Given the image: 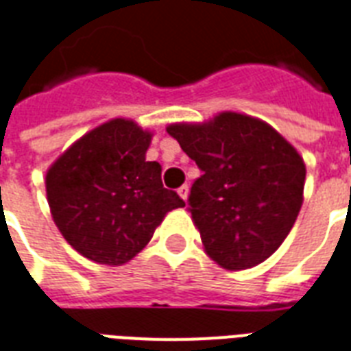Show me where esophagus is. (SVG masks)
<instances>
[{"mask_svg": "<svg viewBox=\"0 0 351 351\" xmlns=\"http://www.w3.org/2000/svg\"><path fill=\"white\" fill-rule=\"evenodd\" d=\"M178 195L182 197L184 201H188V195H189V186H188V184H184V186H180V188H178Z\"/></svg>", "mask_w": 351, "mask_h": 351, "instance_id": "34e87169", "label": "esophagus"}]
</instances>
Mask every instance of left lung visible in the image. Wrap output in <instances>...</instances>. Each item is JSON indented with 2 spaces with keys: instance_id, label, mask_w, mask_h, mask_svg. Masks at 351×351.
Here are the masks:
<instances>
[{
  "instance_id": "obj_1",
  "label": "left lung",
  "mask_w": 351,
  "mask_h": 351,
  "mask_svg": "<svg viewBox=\"0 0 351 351\" xmlns=\"http://www.w3.org/2000/svg\"><path fill=\"white\" fill-rule=\"evenodd\" d=\"M167 134L202 171L188 204L206 255L230 271L274 255L303 202L298 150L264 121L234 111L202 124H171Z\"/></svg>"
}]
</instances>
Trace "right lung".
Returning a JSON list of instances; mask_svg holds the SVG:
<instances>
[{
	"mask_svg": "<svg viewBox=\"0 0 351 351\" xmlns=\"http://www.w3.org/2000/svg\"><path fill=\"white\" fill-rule=\"evenodd\" d=\"M152 134L113 119L77 139L46 173L57 228L80 255L121 266L150 241L167 212L186 202L162 184V165L147 162Z\"/></svg>",
	"mask_w": 351,
	"mask_h": 351,
	"instance_id": "obj_1",
	"label": "right lung"
}]
</instances>
